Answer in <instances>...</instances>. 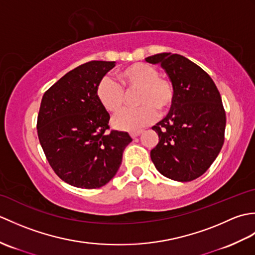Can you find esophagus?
Segmentation results:
<instances>
[{
    "instance_id": "34e87169",
    "label": "esophagus",
    "mask_w": 255,
    "mask_h": 255,
    "mask_svg": "<svg viewBox=\"0 0 255 255\" xmlns=\"http://www.w3.org/2000/svg\"><path fill=\"white\" fill-rule=\"evenodd\" d=\"M142 133V130H138V131H132V132H130V136H131V138H136V137H138V136H140V134Z\"/></svg>"
}]
</instances>
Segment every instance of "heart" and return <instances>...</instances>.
I'll return each instance as SVG.
<instances>
[{"label":"heart","instance_id":"obj_1","mask_svg":"<svg viewBox=\"0 0 255 255\" xmlns=\"http://www.w3.org/2000/svg\"><path fill=\"white\" fill-rule=\"evenodd\" d=\"M120 84L108 77H103L96 85V97L107 112L114 113L125 102V91L139 90L136 108H124L113 117V126L119 130L136 131L152 124L158 109L163 113L172 106L175 91L169 79L160 77L158 69L148 63H133L118 73Z\"/></svg>","mask_w":255,"mask_h":255}]
</instances>
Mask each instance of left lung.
<instances>
[{
  "mask_svg": "<svg viewBox=\"0 0 255 255\" xmlns=\"http://www.w3.org/2000/svg\"><path fill=\"white\" fill-rule=\"evenodd\" d=\"M160 63L174 86L175 99L153 130L159 143L150 156L162 175L189 182L203 175L225 141L226 112L217 86L196 63L177 53L145 58Z\"/></svg>",
  "mask_w": 255,
  "mask_h": 255,
  "instance_id": "1",
  "label": "left lung"
}]
</instances>
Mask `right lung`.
Segmentation results:
<instances>
[{
    "mask_svg": "<svg viewBox=\"0 0 255 255\" xmlns=\"http://www.w3.org/2000/svg\"><path fill=\"white\" fill-rule=\"evenodd\" d=\"M115 61H90L64 74L42 96L37 118L41 148L62 181L80 188H99L115 176L127 132L111 130L110 114L96 97L99 81Z\"/></svg>",
    "mask_w": 255,
    "mask_h": 255,
    "instance_id": "obj_1",
    "label": "right lung"
}]
</instances>
